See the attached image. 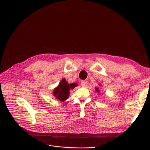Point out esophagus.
<instances>
[{"label": "esophagus", "mask_w": 150, "mask_h": 150, "mask_svg": "<svg viewBox=\"0 0 150 150\" xmlns=\"http://www.w3.org/2000/svg\"><path fill=\"white\" fill-rule=\"evenodd\" d=\"M87 84H88L87 81H85V80L81 81V84L83 87H85V86H86V85H87Z\"/></svg>", "instance_id": "1"}]
</instances>
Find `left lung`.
<instances>
[{"label":"left lung","mask_w":150,"mask_h":150,"mask_svg":"<svg viewBox=\"0 0 150 150\" xmlns=\"http://www.w3.org/2000/svg\"><path fill=\"white\" fill-rule=\"evenodd\" d=\"M100 86H101V85H100ZM96 92H97V93H99V92H100V90H99L98 88H97V87L96 88ZM98 94H100V93H98Z\"/></svg>","instance_id":"obj_1"}]
</instances>
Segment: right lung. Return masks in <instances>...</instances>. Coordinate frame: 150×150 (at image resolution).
<instances>
[{
	"mask_svg": "<svg viewBox=\"0 0 150 150\" xmlns=\"http://www.w3.org/2000/svg\"><path fill=\"white\" fill-rule=\"evenodd\" d=\"M76 86V83L69 84L65 78H62L58 86L55 88L53 91V96L57 100L64 101L68 99L70 89H73Z\"/></svg>",
	"mask_w": 150,
	"mask_h": 150,
	"instance_id": "1",
	"label": "right lung"
}]
</instances>
